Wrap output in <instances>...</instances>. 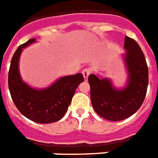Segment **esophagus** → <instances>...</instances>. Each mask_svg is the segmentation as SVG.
Segmentation results:
<instances>
[{"mask_svg": "<svg viewBox=\"0 0 158 158\" xmlns=\"http://www.w3.org/2000/svg\"><path fill=\"white\" fill-rule=\"evenodd\" d=\"M90 73H91V69H89V68H85V69H83L82 71V74L84 75V78H85V80H87L88 79V77L90 74Z\"/></svg>", "mask_w": 158, "mask_h": 158, "instance_id": "1", "label": "esophagus"}]
</instances>
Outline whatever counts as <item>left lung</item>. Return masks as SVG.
I'll return each mask as SVG.
<instances>
[{"instance_id": "obj_1", "label": "left lung", "mask_w": 158, "mask_h": 158, "mask_svg": "<svg viewBox=\"0 0 158 158\" xmlns=\"http://www.w3.org/2000/svg\"><path fill=\"white\" fill-rule=\"evenodd\" d=\"M124 48V61L129 71L124 89H114L109 79H99L95 74H89L88 78L93 108L110 121L123 120L135 113L142 105L148 86V67L139 45L125 36Z\"/></svg>"}]
</instances>
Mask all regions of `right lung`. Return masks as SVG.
Segmentation results:
<instances>
[{
    "instance_id": "add662e5",
    "label": "right lung",
    "mask_w": 158,
    "mask_h": 158,
    "mask_svg": "<svg viewBox=\"0 0 158 158\" xmlns=\"http://www.w3.org/2000/svg\"><path fill=\"white\" fill-rule=\"evenodd\" d=\"M35 41L30 39L19 45L12 56L8 72V87L12 99L23 115L39 123L57 122L65 115L75 89L84 82L81 73L62 77L52 86L35 89L23 82L19 71V61L23 48Z\"/></svg>"
}]
</instances>
